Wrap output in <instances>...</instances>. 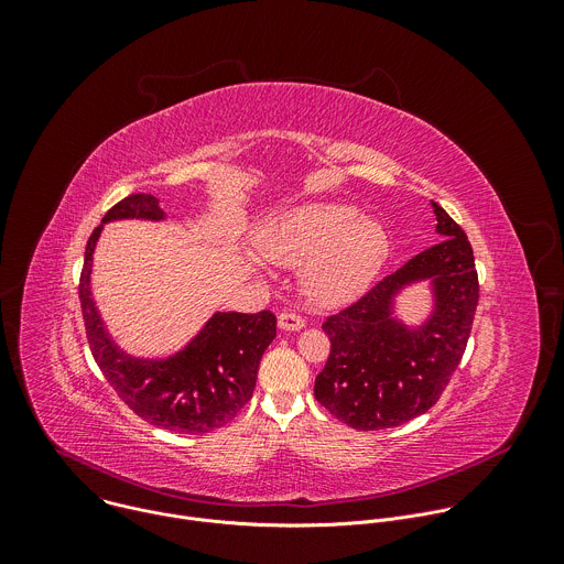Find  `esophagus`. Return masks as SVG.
<instances>
[{
  "label": "esophagus",
  "instance_id": "obj_1",
  "mask_svg": "<svg viewBox=\"0 0 564 564\" xmlns=\"http://www.w3.org/2000/svg\"><path fill=\"white\" fill-rule=\"evenodd\" d=\"M303 326H305V321H303L301 314H296L292 310H283L279 314V328H283V330H301Z\"/></svg>",
  "mask_w": 564,
  "mask_h": 564
}]
</instances>
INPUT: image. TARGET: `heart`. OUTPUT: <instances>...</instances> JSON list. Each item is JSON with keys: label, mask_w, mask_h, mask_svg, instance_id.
<instances>
[{"label": "heart", "mask_w": 564, "mask_h": 564, "mask_svg": "<svg viewBox=\"0 0 564 564\" xmlns=\"http://www.w3.org/2000/svg\"><path fill=\"white\" fill-rule=\"evenodd\" d=\"M388 234L355 205L307 203L261 231L263 254L281 265H303L307 292L321 303L357 296L388 257Z\"/></svg>", "instance_id": "1"}]
</instances>
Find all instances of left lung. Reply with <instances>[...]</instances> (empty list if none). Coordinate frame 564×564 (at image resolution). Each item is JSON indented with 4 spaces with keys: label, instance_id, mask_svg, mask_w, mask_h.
Returning <instances> with one entry per match:
<instances>
[{
    "label": "left lung",
    "instance_id": "1",
    "mask_svg": "<svg viewBox=\"0 0 564 564\" xmlns=\"http://www.w3.org/2000/svg\"><path fill=\"white\" fill-rule=\"evenodd\" d=\"M433 212L440 243L324 321L330 357L316 375L314 397L350 429L381 431L424 415L466 350L479 299L473 248L437 203ZM417 280L432 281L434 312L424 327L409 329L391 316V303Z\"/></svg>",
    "mask_w": 564,
    "mask_h": 564
}]
</instances>
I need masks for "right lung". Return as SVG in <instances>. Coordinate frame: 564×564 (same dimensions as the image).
I'll list each match as a JSON object with an SVG mask.
<instances>
[{
    "mask_svg": "<svg viewBox=\"0 0 564 564\" xmlns=\"http://www.w3.org/2000/svg\"><path fill=\"white\" fill-rule=\"evenodd\" d=\"M122 218L163 220L158 198L131 194L113 205L89 236L79 274V305L91 355L124 404L151 426L172 433H209L231 422L257 386L265 348L276 337V316L216 312L205 328L167 359H138L122 352L109 337L91 299L94 252L105 223Z\"/></svg>",
    "mask_w": 564,
    "mask_h": 564,
    "instance_id": "obj_1",
    "label": "right lung"
}]
</instances>
